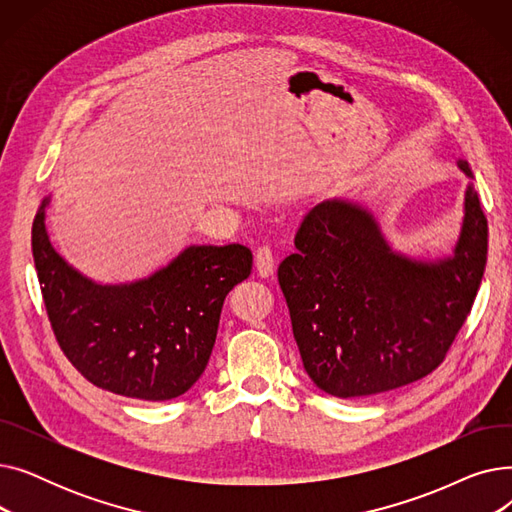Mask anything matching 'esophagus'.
Returning <instances> with one entry per match:
<instances>
[{"label":"esophagus","instance_id":"34e87169","mask_svg":"<svg viewBox=\"0 0 512 512\" xmlns=\"http://www.w3.org/2000/svg\"><path fill=\"white\" fill-rule=\"evenodd\" d=\"M274 263H276V259H274V251H272L270 245H263V247L257 249L255 267H257L259 276H263V278L272 276L274 274Z\"/></svg>","mask_w":512,"mask_h":512}]
</instances>
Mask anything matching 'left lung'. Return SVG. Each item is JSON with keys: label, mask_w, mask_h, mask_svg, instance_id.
<instances>
[{"label": "left lung", "mask_w": 512, "mask_h": 512, "mask_svg": "<svg viewBox=\"0 0 512 512\" xmlns=\"http://www.w3.org/2000/svg\"><path fill=\"white\" fill-rule=\"evenodd\" d=\"M294 247L278 282L305 371L319 390L359 398L442 365L486 270L488 220L469 184L454 253L427 263L394 253L367 209L332 199L305 215Z\"/></svg>", "instance_id": "left-lung-1"}]
</instances>
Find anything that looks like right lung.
<instances>
[{
    "label": "right lung",
    "instance_id": "1",
    "mask_svg": "<svg viewBox=\"0 0 512 512\" xmlns=\"http://www.w3.org/2000/svg\"><path fill=\"white\" fill-rule=\"evenodd\" d=\"M47 203L33 222V257L68 361L91 384L128 398L184 394L207 367L226 294L251 274V249L193 245L145 280L101 286L53 251L43 222Z\"/></svg>",
    "mask_w": 512,
    "mask_h": 512
}]
</instances>
